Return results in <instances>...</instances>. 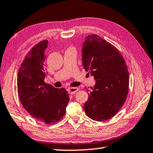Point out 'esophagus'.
Instances as JSON below:
<instances>
[{
  "instance_id": "esophagus-1",
  "label": "esophagus",
  "mask_w": 153,
  "mask_h": 153,
  "mask_svg": "<svg viewBox=\"0 0 153 153\" xmlns=\"http://www.w3.org/2000/svg\"><path fill=\"white\" fill-rule=\"evenodd\" d=\"M78 88H69L68 89V91L70 94H74L75 93L78 91Z\"/></svg>"
}]
</instances>
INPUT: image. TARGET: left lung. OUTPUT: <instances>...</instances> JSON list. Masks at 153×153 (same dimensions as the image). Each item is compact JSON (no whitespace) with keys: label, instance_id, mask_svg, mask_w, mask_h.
<instances>
[{"label":"left lung","instance_id":"1","mask_svg":"<svg viewBox=\"0 0 153 153\" xmlns=\"http://www.w3.org/2000/svg\"><path fill=\"white\" fill-rule=\"evenodd\" d=\"M82 48L83 66L94 77L95 85L85 103L86 115L103 121L117 114L126 100L129 74L125 61L113 45L97 34L85 37ZM89 91V90H88Z\"/></svg>","mask_w":153,"mask_h":153}]
</instances>
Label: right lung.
Segmentation results:
<instances>
[{
    "label": "right lung",
    "instance_id": "1",
    "mask_svg": "<svg viewBox=\"0 0 153 153\" xmlns=\"http://www.w3.org/2000/svg\"><path fill=\"white\" fill-rule=\"evenodd\" d=\"M47 46L48 40L41 41L26 55L19 70L17 87L19 100L26 111L40 121L52 125L65 114L70 98L64 88L57 89L44 82Z\"/></svg>",
    "mask_w": 153,
    "mask_h": 153
}]
</instances>
